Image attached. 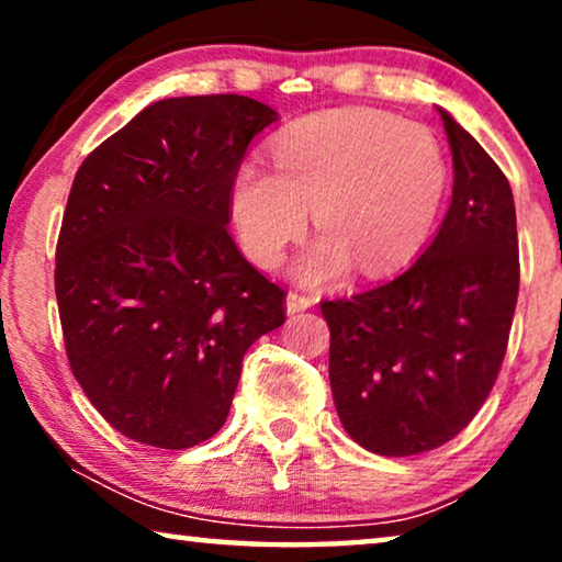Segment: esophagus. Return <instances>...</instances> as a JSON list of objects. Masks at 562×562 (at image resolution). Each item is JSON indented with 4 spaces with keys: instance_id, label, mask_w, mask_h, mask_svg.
<instances>
[{
    "instance_id": "1",
    "label": "esophagus",
    "mask_w": 562,
    "mask_h": 562,
    "mask_svg": "<svg viewBox=\"0 0 562 562\" xmlns=\"http://www.w3.org/2000/svg\"><path fill=\"white\" fill-rule=\"evenodd\" d=\"M312 304H314V299L306 294H299V291H289L286 294V312L289 314H299V312L310 310Z\"/></svg>"
}]
</instances>
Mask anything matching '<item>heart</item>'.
Segmentation results:
<instances>
[{"label":"heart","mask_w":562,"mask_h":562,"mask_svg":"<svg viewBox=\"0 0 562 562\" xmlns=\"http://www.w3.org/2000/svg\"><path fill=\"white\" fill-rule=\"evenodd\" d=\"M448 179L427 127L386 112H348L286 130L273 145V168L245 160L229 187V212L252 263L276 268L312 206L322 233L296 276L317 286L352 263L363 276L406 263L440 214Z\"/></svg>","instance_id":"1"}]
</instances>
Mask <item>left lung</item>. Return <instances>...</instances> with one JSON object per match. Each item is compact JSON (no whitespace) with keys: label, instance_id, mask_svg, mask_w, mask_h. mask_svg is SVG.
I'll use <instances>...</instances> for the list:
<instances>
[{"label":"left lung","instance_id":"8db88e82","mask_svg":"<svg viewBox=\"0 0 562 562\" xmlns=\"http://www.w3.org/2000/svg\"><path fill=\"white\" fill-rule=\"evenodd\" d=\"M452 202L429 248L394 281L322 302L342 427L375 456H422L468 427L494 389L519 294L512 187L440 110Z\"/></svg>","mask_w":562,"mask_h":562}]
</instances>
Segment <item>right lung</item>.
<instances>
[{
  "instance_id": "obj_1",
  "label": "right lung",
  "mask_w": 562,
  "mask_h": 562,
  "mask_svg": "<svg viewBox=\"0 0 562 562\" xmlns=\"http://www.w3.org/2000/svg\"><path fill=\"white\" fill-rule=\"evenodd\" d=\"M276 120L240 94L160 99L76 171L56 248L66 356L130 440L217 435L245 350L286 319L283 289L227 233L235 171Z\"/></svg>"
}]
</instances>
